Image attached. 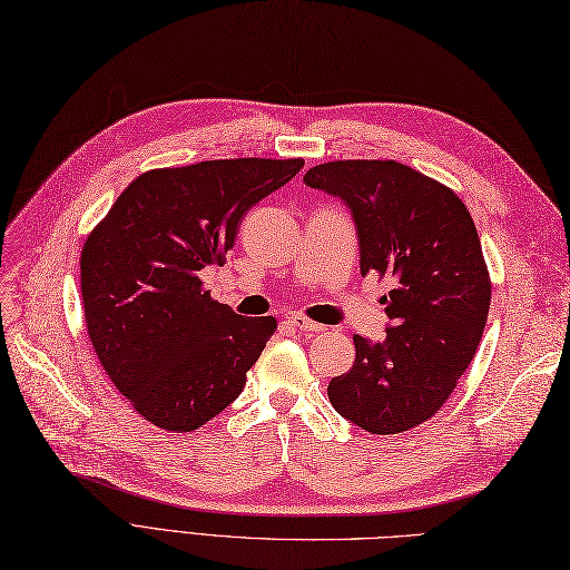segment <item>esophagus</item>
<instances>
[{
    "label": "esophagus",
    "mask_w": 570,
    "mask_h": 570,
    "mask_svg": "<svg viewBox=\"0 0 570 570\" xmlns=\"http://www.w3.org/2000/svg\"><path fill=\"white\" fill-rule=\"evenodd\" d=\"M292 327H295V331H302V333H323L325 327L321 325V323H314V321H308V318H304V316H292L289 321H287Z\"/></svg>",
    "instance_id": "esophagus-1"
}]
</instances>
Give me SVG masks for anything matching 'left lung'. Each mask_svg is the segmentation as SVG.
Segmentation results:
<instances>
[{"mask_svg": "<svg viewBox=\"0 0 570 570\" xmlns=\"http://www.w3.org/2000/svg\"><path fill=\"white\" fill-rule=\"evenodd\" d=\"M304 183L347 202L361 275L392 283L387 337L354 335V364L327 396L371 435L404 433L450 400L485 331L492 283L475 223L452 187L392 159L318 164Z\"/></svg>", "mask_w": 570, "mask_h": 570, "instance_id": "obj_1", "label": "left lung"}]
</instances>
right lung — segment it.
I'll use <instances>...</instances> for the list:
<instances>
[{
    "label": "right lung",
    "instance_id": "right-lung-1",
    "mask_svg": "<svg viewBox=\"0 0 570 570\" xmlns=\"http://www.w3.org/2000/svg\"><path fill=\"white\" fill-rule=\"evenodd\" d=\"M302 166L249 157L151 168L85 239V327L145 421L193 433L243 392L278 321L237 316L209 295L202 271L226 264L239 220Z\"/></svg>",
    "mask_w": 570,
    "mask_h": 570
}]
</instances>
